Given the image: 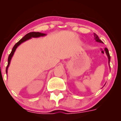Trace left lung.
<instances>
[{"mask_svg":"<svg viewBox=\"0 0 121 121\" xmlns=\"http://www.w3.org/2000/svg\"><path fill=\"white\" fill-rule=\"evenodd\" d=\"M94 39L95 40V41H97V42H99V43H103L101 40L99 39V37H98V36L97 35L95 34H94ZM105 52H106L107 56H108V60H109V64L110 63V55H109V51H108V48H105Z\"/></svg>","mask_w":121,"mask_h":121,"instance_id":"left-lung-1","label":"left lung"}]
</instances>
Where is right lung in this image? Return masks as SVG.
Segmentation results:
<instances>
[{"label": "right lung", "mask_w": 121, "mask_h": 121, "mask_svg": "<svg viewBox=\"0 0 121 121\" xmlns=\"http://www.w3.org/2000/svg\"><path fill=\"white\" fill-rule=\"evenodd\" d=\"M45 35H46V34H43V33L36 32H30V33H28V34H27V35H25L24 36L22 39H20V40H19V41H18V42L14 45V47H13V48H12V49L11 52V53L9 54V56H8V65H7V66L6 70H5V72H6V73H7L8 68V66H9V64H10L12 56H13V54H14V52H15V51H16V48H17V47L19 46V45H20V44H22V43L24 42V41H27V40L30 39H31L32 37H40V36H45Z\"/></svg>", "instance_id": "add662e5"}]
</instances>
